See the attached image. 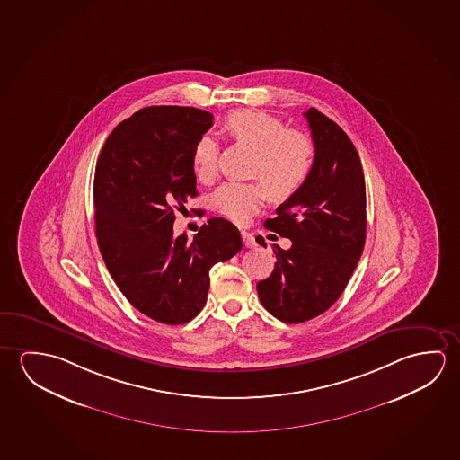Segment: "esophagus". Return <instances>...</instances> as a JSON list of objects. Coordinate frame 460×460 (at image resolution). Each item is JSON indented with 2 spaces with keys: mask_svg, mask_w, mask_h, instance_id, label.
<instances>
[{
  "mask_svg": "<svg viewBox=\"0 0 460 460\" xmlns=\"http://www.w3.org/2000/svg\"><path fill=\"white\" fill-rule=\"evenodd\" d=\"M241 238H243V243H244V246H246V248H255V246H257L254 236L248 234V232H244V230H241Z\"/></svg>",
  "mask_w": 460,
  "mask_h": 460,
  "instance_id": "obj_1",
  "label": "esophagus"
}]
</instances>
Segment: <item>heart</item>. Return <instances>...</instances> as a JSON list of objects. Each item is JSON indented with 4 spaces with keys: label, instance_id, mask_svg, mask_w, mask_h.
<instances>
[{
    "label": "heart",
    "instance_id": "obj_1",
    "mask_svg": "<svg viewBox=\"0 0 460 460\" xmlns=\"http://www.w3.org/2000/svg\"><path fill=\"white\" fill-rule=\"evenodd\" d=\"M224 129L238 144L254 148L251 175L260 182H226L212 195V209L226 219L244 222L265 198L285 203L304 189L314 164V144L304 132L286 129L279 118L261 110H238L226 118ZM217 142L203 136L191 163L198 179L211 181L217 171Z\"/></svg>",
    "mask_w": 460,
    "mask_h": 460
}]
</instances>
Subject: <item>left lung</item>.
Listing matches in <instances>:
<instances>
[{
  "instance_id": "left-lung-1",
  "label": "left lung",
  "mask_w": 460,
  "mask_h": 460,
  "mask_svg": "<svg viewBox=\"0 0 460 460\" xmlns=\"http://www.w3.org/2000/svg\"><path fill=\"white\" fill-rule=\"evenodd\" d=\"M304 115L314 144V169L304 189L263 224L292 244H275V269L257 283L262 305L289 324L324 314L341 297L366 241L365 174L357 148L318 110ZM255 241L267 246L262 236Z\"/></svg>"
}]
</instances>
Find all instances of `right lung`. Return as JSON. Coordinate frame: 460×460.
Here are the masks:
<instances>
[{"mask_svg":"<svg viewBox=\"0 0 460 460\" xmlns=\"http://www.w3.org/2000/svg\"><path fill=\"white\" fill-rule=\"evenodd\" d=\"M212 118L193 107L139 110L111 131L95 166L103 262L131 305L164 324L193 320L208 299L212 265L243 248L238 228L222 217L191 241L174 234L175 209L198 195L191 155Z\"/></svg>","mask_w":460,"mask_h":460,"instance_id":"add662e5","label":"right lung"}]
</instances>
